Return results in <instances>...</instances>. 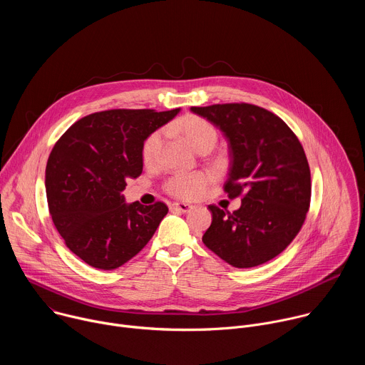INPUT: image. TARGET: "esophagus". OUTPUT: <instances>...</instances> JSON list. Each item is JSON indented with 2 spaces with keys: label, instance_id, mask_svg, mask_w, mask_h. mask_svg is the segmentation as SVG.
Segmentation results:
<instances>
[{
  "label": "esophagus",
  "instance_id": "1",
  "mask_svg": "<svg viewBox=\"0 0 365 365\" xmlns=\"http://www.w3.org/2000/svg\"><path fill=\"white\" fill-rule=\"evenodd\" d=\"M172 210L179 211V212H182V214H187L189 211H192V210H193V206H190V205H187V203H179V202H175V203L172 205Z\"/></svg>",
  "mask_w": 365,
  "mask_h": 365
}]
</instances>
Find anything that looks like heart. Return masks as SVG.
Wrapping results in <instances>:
<instances>
[{"mask_svg":"<svg viewBox=\"0 0 365 365\" xmlns=\"http://www.w3.org/2000/svg\"><path fill=\"white\" fill-rule=\"evenodd\" d=\"M172 128L179 131L196 151H211L218 140L217 130L210 123L200 117L190 114L179 118L172 125ZM162 131H154L145 138L141 148V158L145 165H151L155 160V158H158L159 150L162 147ZM211 182L212 176L206 172H196L192 175H176L170 178L166 183V190L179 199H193Z\"/></svg>","mask_w":365,"mask_h":365,"instance_id":"1","label":"heart"}]
</instances>
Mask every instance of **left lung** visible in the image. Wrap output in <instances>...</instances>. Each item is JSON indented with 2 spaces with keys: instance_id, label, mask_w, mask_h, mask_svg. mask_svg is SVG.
I'll use <instances>...</instances> for the list:
<instances>
[{
  "instance_id": "left-lung-1",
  "label": "left lung",
  "mask_w": 365,
  "mask_h": 365,
  "mask_svg": "<svg viewBox=\"0 0 365 365\" xmlns=\"http://www.w3.org/2000/svg\"><path fill=\"white\" fill-rule=\"evenodd\" d=\"M218 127L230 147V197L237 211L210 205L212 224L203 244L237 269L267 263L300 231L310 203V170L303 147L287 124L251 103L192 107Z\"/></svg>"
}]
</instances>
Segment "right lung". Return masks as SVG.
Instances as JSON below:
<instances>
[{"instance_id":"1","label":"right lung","mask_w":365,"mask_h":365,"mask_svg":"<svg viewBox=\"0 0 365 365\" xmlns=\"http://www.w3.org/2000/svg\"><path fill=\"white\" fill-rule=\"evenodd\" d=\"M180 108L111 110L76 121L55 144L46 166V195L53 224L68 248L95 269L125 264L168 214L158 202L127 203V179L143 172L145 138Z\"/></svg>"}]
</instances>
